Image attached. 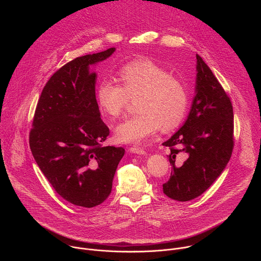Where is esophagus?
<instances>
[{"instance_id":"obj_1","label":"esophagus","mask_w":261,"mask_h":261,"mask_svg":"<svg viewBox=\"0 0 261 261\" xmlns=\"http://www.w3.org/2000/svg\"><path fill=\"white\" fill-rule=\"evenodd\" d=\"M129 151H130L131 153L138 154V155H144V154H146V152L143 150V148H141V147H139V146H131V147L129 148Z\"/></svg>"}]
</instances>
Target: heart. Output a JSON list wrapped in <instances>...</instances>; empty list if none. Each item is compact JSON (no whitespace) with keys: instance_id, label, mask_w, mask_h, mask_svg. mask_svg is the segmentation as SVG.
<instances>
[{"instance_id":"b5f03b06","label":"heart","mask_w":261,"mask_h":261,"mask_svg":"<svg viewBox=\"0 0 261 261\" xmlns=\"http://www.w3.org/2000/svg\"><path fill=\"white\" fill-rule=\"evenodd\" d=\"M120 85L103 80L97 87L96 99L101 113L110 119L120 117L129 99H134L138 113L116 129L120 142L140 143L161 128H177L187 115L189 94L186 85L160 64L150 59H136L118 71Z\"/></svg>"}]
</instances>
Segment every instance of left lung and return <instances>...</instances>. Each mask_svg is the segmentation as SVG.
<instances>
[{
	"mask_svg": "<svg viewBox=\"0 0 261 261\" xmlns=\"http://www.w3.org/2000/svg\"><path fill=\"white\" fill-rule=\"evenodd\" d=\"M196 95L184 126L162 144L169 147L172 171L166 196L188 201L201 195L227 165L234 146L233 108L212 70L196 55ZM176 156L185 161L175 166Z\"/></svg>",
	"mask_w": 261,
	"mask_h": 261,
	"instance_id": "obj_1",
	"label": "left lung"
}]
</instances>
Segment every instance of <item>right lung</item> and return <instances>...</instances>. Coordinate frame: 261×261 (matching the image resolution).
<instances>
[{"instance_id":"right-lung-1","label":"right lung","mask_w":261,"mask_h":261,"mask_svg":"<svg viewBox=\"0 0 261 261\" xmlns=\"http://www.w3.org/2000/svg\"><path fill=\"white\" fill-rule=\"evenodd\" d=\"M116 50L87 55L56 71L37 103L29 142L36 163L56 192L83 207L101 204L110 194L123 147L103 146L109 134L96 100V73L90 65Z\"/></svg>"}]
</instances>
